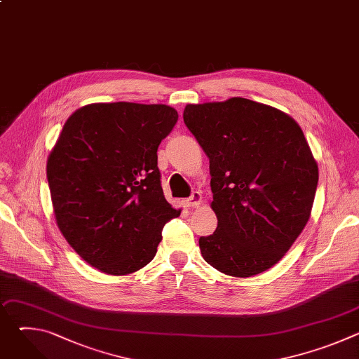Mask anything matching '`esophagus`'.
Returning <instances> with one entry per match:
<instances>
[{
    "label": "esophagus",
    "mask_w": 359,
    "mask_h": 359,
    "mask_svg": "<svg viewBox=\"0 0 359 359\" xmlns=\"http://www.w3.org/2000/svg\"><path fill=\"white\" fill-rule=\"evenodd\" d=\"M186 208L189 209H194V208H200L201 204V193L200 191H193L191 196L184 201Z\"/></svg>",
    "instance_id": "1"
}]
</instances>
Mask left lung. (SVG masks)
<instances>
[{"label": "left lung", "instance_id": "8db88e82", "mask_svg": "<svg viewBox=\"0 0 359 359\" xmlns=\"http://www.w3.org/2000/svg\"><path fill=\"white\" fill-rule=\"evenodd\" d=\"M187 129L210 161L217 229L203 259L233 277L277 264L310 219L318 166L298 123L245 97L187 105Z\"/></svg>", "mask_w": 359, "mask_h": 359}]
</instances>
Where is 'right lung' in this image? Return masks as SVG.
I'll return each mask as SVG.
<instances>
[{
    "mask_svg": "<svg viewBox=\"0 0 359 359\" xmlns=\"http://www.w3.org/2000/svg\"><path fill=\"white\" fill-rule=\"evenodd\" d=\"M168 105L90 104L50 150L46 179L57 224L92 267L126 276L149 264L163 226L180 216L165 198L158 147L177 122Z\"/></svg>",
    "mask_w": 359,
    "mask_h": 359,
    "instance_id": "right-lung-1",
    "label": "right lung"
}]
</instances>
